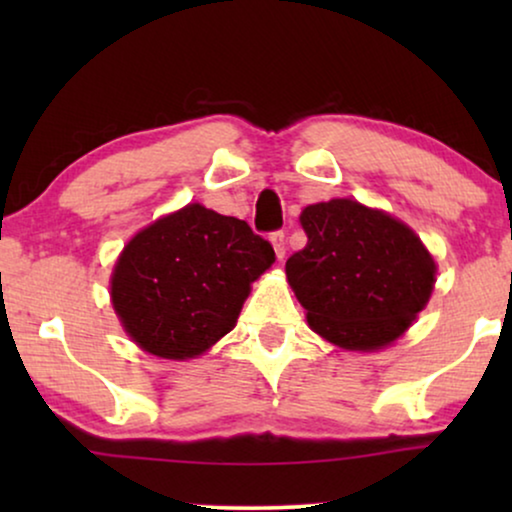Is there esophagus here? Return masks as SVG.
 Returning a JSON list of instances; mask_svg holds the SVG:
<instances>
[{
    "label": "esophagus",
    "instance_id": "1",
    "mask_svg": "<svg viewBox=\"0 0 512 512\" xmlns=\"http://www.w3.org/2000/svg\"><path fill=\"white\" fill-rule=\"evenodd\" d=\"M270 242H272V247H275L277 258H284V254H286V233H284V230H275V233L270 235Z\"/></svg>",
    "mask_w": 512,
    "mask_h": 512
}]
</instances>
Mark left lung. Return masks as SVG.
Segmentation results:
<instances>
[{
	"instance_id": "8db88e82",
	"label": "left lung",
	"mask_w": 512,
	"mask_h": 512,
	"mask_svg": "<svg viewBox=\"0 0 512 512\" xmlns=\"http://www.w3.org/2000/svg\"><path fill=\"white\" fill-rule=\"evenodd\" d=\"M300 223L307 244L286 261V277L321 338L345 349L384 347L429 303L436 263L401 221L331 200L305 207Z\"/></svg>"
}]
</instances>
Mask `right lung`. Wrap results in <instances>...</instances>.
<instances>
[{
	"mask_svg": "<svg viewBox=\"0 0 512 512\" xmlns=\"http://www.w3.org/2000/svg\"><path fill=\"white\" fill-rule=\"evenodd\" d=\"M275 249L247 221L188 205L132 237L111 277L125 331L163 359H193L235 328Z\"/></svg>",
	"mask_w": 512,
	"mask_h": 512,
	"instance_id": "1",
	"label": "right lung"
}]
</instances>
